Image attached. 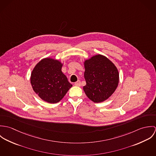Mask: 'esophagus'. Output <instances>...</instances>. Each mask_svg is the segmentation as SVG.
Here are the masks:
<instances>
[{
  "label": "esophagus",
  "mask_w": 156,
  "mask_h": 156,
  "mask_svg": "<svg viewBox=\"0 0 156 156\" xmlns=\"http://www.w3.org/2000/svg\"><path fill=\"white\" fill-rule=\"evenodd\" d=\"M74 85L75 86H77V87H80L81 85V83H80V80H78L76 82L74 83Z\"/></svg>",
  "instance_id": "esophagus-1"
}]
</instances>
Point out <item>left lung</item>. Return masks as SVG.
Wrapping results in <instances>:
<instances>
[{"label": "left lung", "instance_id": "8db88e82", "mask_svg": "<svg viewBox=\"0 0 156 156\" xmlns=\"http://www.w3.org/2000/svg\"><path fill=\"white\" fill-rule=\"evenodd\" d=\"M83 90L90 100L101 103L109 98L119 83V73L114 64L101 55L85 61Z\"/></svg>", "mask_w": 156, "mask_h": 156}]
</instances>
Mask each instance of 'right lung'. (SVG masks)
Here are the masks:
<instances>
[{"mask_svg": "<svg viewBox=\"0 0 156 156\" xmlns=\"http://www.w3.org/2000/svg\"><path fill=\"white\" fill-rule=\"evenodd\" d=\"M62 65L58 60L46 58L41 60L32 71V88L43 100L49 103L60 101L72 87L61 71Z\"/></svg>", "mask_w": 156, "mask_h": 156, "instance_id": "1", "label": "right lung"}]
</instances>
